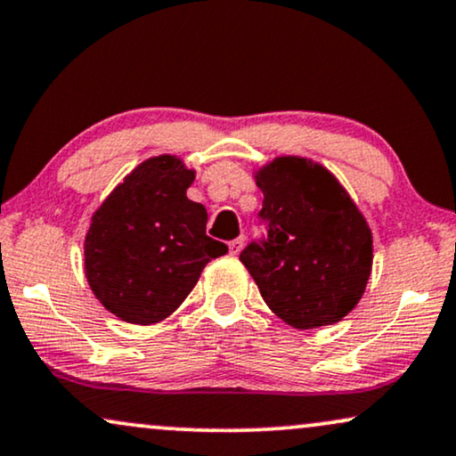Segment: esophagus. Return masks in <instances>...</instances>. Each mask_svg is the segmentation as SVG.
Masks as SVG:
<instances>
[{
    "label": "esophagus",
    "instance_id": "esophagus-1",
    "mask_svg": "<svg viewBox=\"0 0 456 456\" xmlns=\"http://www.w3.org/2000/svg\"><path fill=\"white\" fill-rule=\"evenodd\" d=\"M241 248H244V238H240L238 240H233V241H229V255L232 256H238L240 252H241Z\"/></svg>",
    "mask_w": 456,
    "mask_h": 456
}]
</instances>
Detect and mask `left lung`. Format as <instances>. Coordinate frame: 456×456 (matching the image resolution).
Wrapping results in <instances>:
<instances>
[{"mask_svg":"<svg viewBox=\"0 0 456 456\" xmlns=\"http://www.w3.org/2000/svg\"><path fill=\"white\" fill-rule=\"evenodd\" d=\"M265 244L240 255L269 309L298 330L330 326L355 309L372 271V232L320 161L280 155L255 170Z\"/></svg>","mask_w":456,"mask_h":456,"instance_id":"1","label":"left lung"}]
</instances>
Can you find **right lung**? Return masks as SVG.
<instances>
[{
    "instance_id": "1",
    "label": "right lung",
    "mask_w": 456,
    "mask_h": 456,
    "mask_svg": "<svg viewBox=\"0 0 456 456\" xmlns=\"http://www.w3.org/2000/svg\"><path fill=\"white\" fill-rule=\"evenodd\" d=\"M195 170L155 155L102 200L84 240V273L102 307L128 324L175 314L227 246L206 235L208 212L187 198Z\"/></svg>"
}]
</instances>
